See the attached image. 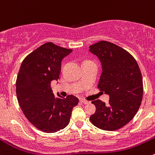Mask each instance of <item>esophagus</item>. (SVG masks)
<instances>
[{
  "instance_id": "esophagus-1",
  "label": "esophagus",
  "mask_w": 155,
  "mask_h": 155,
  "mask_svg": "<svg viewBox=\"0 0 155 155\" xmlns=\"http://www.w3.org/2000/svg\"><path fill=\"white\" fill-rule=\"evenodd\" d=\"M81 102H82L83 104H84V105H87V104L90 103V102H88V101L85 100V99H81Z\"/></svg>"
}]
</instances>
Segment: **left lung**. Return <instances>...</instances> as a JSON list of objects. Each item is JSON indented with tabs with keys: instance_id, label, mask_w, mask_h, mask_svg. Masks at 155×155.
<instances>
[{
	"instance_id": "1",
	"label": "left lung",
	"mask_w": 155,
	"mask_h": 155,
	"mask_svg": "<svg viewBox=\"0 0 155 155\" xmlns=\"http://www.w3.org/2000/svg\"><path fill=\"white\" fill-rule=\"evenodd\" d=\"M89 48L102 65L98 88L109 96L108 104L99 99L92 102L96 110L90 120L101 130L120 129L133 118L141 105L143 84L139 67L127 51L112 43L99 41Z\"/></svg>"
}]
</instances>
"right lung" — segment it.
Segmentation results:
<instances>
[{"mask_svg": "<svg viewBox=\"0 0 155 155\" xmlns=\"http://www.w3.org/2000/svg\"><path fill=\"white\" fill-rule=\"evenodd\" d=\"M72 52L51 42L46 43L22 61L16 79V96L26 118L45 133H56L69 124L78 99L53 93L50 84L59 78L62 60Z\"/></svg>", "mask_w": 155, "mask_h": 155, "instance_id": "right-lung-1", "label": "right lung"}]
</instances>
